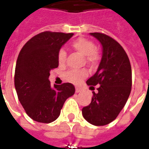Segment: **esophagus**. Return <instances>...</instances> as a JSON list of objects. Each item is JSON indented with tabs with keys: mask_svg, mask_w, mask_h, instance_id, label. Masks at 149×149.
<instances>
[{
	"mask_svg": "<svg viewBox=\"0 0 149 149\" xmlns=\"http://www.w3.org/2000/svg\"><path fill=\"white\" fill-rule=\"evenodd\" d=\"M81 91H82V90H81L80 88H76V93H81Z\"/></svg>",
	"mask_w": 149,
	"mask_h": 149,
	"instance_id": "34e87169",
	"label": "esophagus"
}]
</instances>
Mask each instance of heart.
Returning <instances> with one entry per match:
<instances>
[{
    "instance_id": "obj_1",
    "label": "heart",
    "mask_w": 149,
    "mask_h": 149,
    "mask_svg": "<svg viewBox=\"0 0 149 149\" xmlns=\"http://www.w3.org/2000/svg\"><path fill=\"white\" fill-rule=\"evenodd\" d=\"M72 46L73 49H76L83 56H86V59L88 64L90 65H95L97 64L98 61L100 60V54L96 49V45L92 40H88L86 38H78L75 41L72 42ZM66 56L67 53L65 49H61L57 53V60L59 64L61 65H65L66 62ZM88 76V71L85 69L82 70H71L67 72L65 74V78L66 81L74 83V84H79L84 78Z\"/></svg>"
}]
</instances>
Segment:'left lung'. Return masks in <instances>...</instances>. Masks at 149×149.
Masks as SVG:
<instances>
[{"mask_svg":"<svg viewBox=\"0 0 149 149\" xmlns=\"http://www.w3.org/2000/svg\"><path fill=\"white\" fill-rule=\"evenodd\" d=\"M102 45L103 55L97 72L87 81L95 85L92 101L82 109V115L90 124L103 126L113 121L128 100L132 89V68L127 53L116 40L101 33H91Z\"/></svg>","mask_w":149,"mask_h":149,"instance_id":"left-lung-1","label":"left lung"}]
</instances>
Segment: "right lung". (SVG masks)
<instances>
[{"label":"right lung","instance_id":"obj_1","mask_svg":"<svg viewBox=\"0 0 149 149\" xmlns=\"http://www.w3.org/2000/svg\"><path fill=\"white\" fill-rule=\"evenodd\" d=\"M73 33L45 31L38 33L21 49L15 68L14 84L18 99L28 116L40 123L57 119L74 85L64 83L52 87L50 71L59 65L57 53Z\"/></svg>","mask_w":149,"mask_h":149}]
</instances>
